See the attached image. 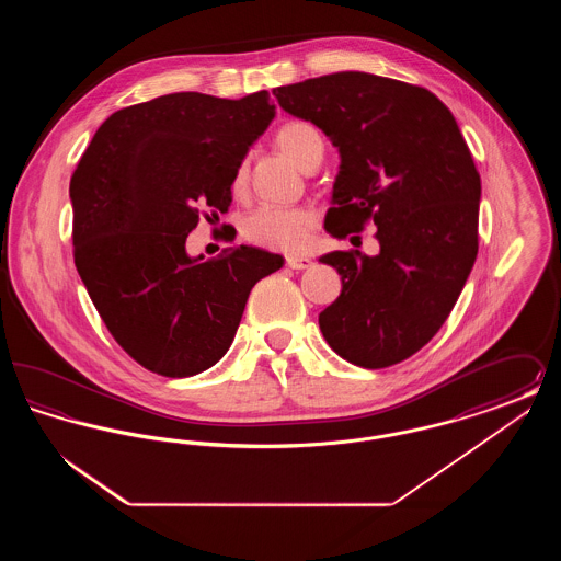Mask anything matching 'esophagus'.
I'll use <instances>...</instances> for the list:
<instances>
[{
    "instance_id": "esophagus-1",
    "label": "esophagus",
    "mask_w": 561,
    "mask_h": 561,
    "mask_svg": "<svg viewBox=\"0 0 561 561\" xmlns=\"http://www.w3.org/2000/svg\"><path fill=\"white\" fill-rule=\"evenodd\" d=\"M286 265L290 268L302 271V268L313 267V259H311V256H302V254H290V256L286 259Z\"/></svg>"
}]
</instances>
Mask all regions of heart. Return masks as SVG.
<instances>
[{
	"label": "heart",
	"mask_w": 561,
	"mask_h": 561,
	"mask_svg": "<svg viewBox=\"0 0 561 561\" xmlns=\"http://www.w3.org/2000/svg\"><path fill=\"white\" fill-rule=\"evenodd\" d=\"M275 147L296 163L298 168H307L311 160L323 151L321 136L307 122H288L275 134ZM248 183V163L241 161L233 174V191L241 193ZM318 225V216L309 208H259L250 214L243 222V236L256 245L298 252L302 250Z\"/></svg>",
	"instance_id": "1"
}]
</instances>
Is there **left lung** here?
Wrapping results in <instances>:
<instances>
[{
  "instance_id": "left-lung-1",
  "label": "left lung",
  "mask_w": 561,
  "mask_h": 561,
  "mask_svg": "<svg viewBox=\"0 0 561 561\" xmlns=\"http://www.w3.org/2000/svg\"><path fill=\"white\" fill-rule=\"evenodd\" d=\"M341 153L325 231L347 238L373 220L380 252H330L343 279L320 313L328 345L362 368L425 347L448 320L478 256L481 181L450 108L405 81L341 71L273 90Z\"/></svg>"
}]
</instances>
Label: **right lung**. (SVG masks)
<instances>
[{
	"label": "right lung",
	"mask_w": 561,
	"mask_h": 561,
	"mask_svg": "<svg viewBox=\"0 0 561 561\" xmlns=\"http://www.w3.org/2000/svg\"><path fill=\"white\" fill-rule=\"evenodd\" d=\"M275 117L267 90L240 101L176 92L119 108L71 176L73 256L111 336L151 373H204L231 347L279 254L240 245L191 259L199 210L227 213L250 145Z\"/></svg>",
	"instance_id": "1"
}]
</instances>
